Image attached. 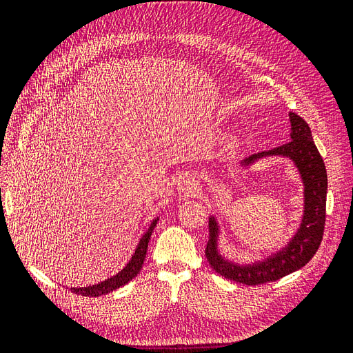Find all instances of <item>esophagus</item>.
I'll use <instances>...</instances> for the list:
<instances>
[{
	"instance_id": "34e87169",
	"label": "esophagus",
	"mask_w": 353,
	"mask_h": 353,
	"mask_svg": "<svg viewBox=\"0 0 353 353\" xmlns=\"http://www.w3.org/2000/svg\"><path fill=\"white\" fill-rule=\"evenodd\" d=\"M197 187V181L194 174L191 172H185L179 176L178 179V190L181 193H185V194H191Z\"/></svg>"
}]
</instances>
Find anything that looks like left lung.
Wrapping results in <instances>:
<instances>
[{"instance_id": "obj_1", "label": "left lung", "mask_w": 353, "mask_h": 353, "mask_svg": "<svg viewBox=\"0 0 353 353\" xmlns=\"http://www.w3.org/2000/svg\"><path fill=\"white\" fill-rule=\"evenodd\" d=\"M292 123V141L268 152L249 156L240 166L249 168L259 160L271 156L290 159L301 175L303 184V212L299 228L281 249L265 256L261 261L236 262L225 258L219 249L221 225L215 215L209 216V241L206 258L215 272L227 280L245 285H258L276 281L301 270L314 258L323 240L325 225L327 170L324 160L312 140L309 125L296 113H288Z\"/></svg>"}]
</instances>
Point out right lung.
Listing matches in <instances>:
<instances>
[{"label": "right lung", "mask_w": 353, "mask_h": 353, "mask_svg": "<svg viewBox=\"0 0 353 353\" xmlns=\"http://www.w3.org/2000/svg\"><path fill=\"white\" fill-rule=\"evenodd\" d=\"M159 218L160 216H157V218H154L152 221L150 227H148V230L141 236L140 241H138L130 262H128L119 272H117L113 276H110V279L104 280V281H100L97 284L87 285V287H72V292L77 293V294H81V296L99 297L101 294H108V293L116 290V288H119V287L130 283L132 279H135L137 274L140 272L141 266L144 263L145 253H147V249H148V241H150L152 232H153V230L156 227Z\"/></svg>", "instance_id": "add662e5"}]
</instances>
